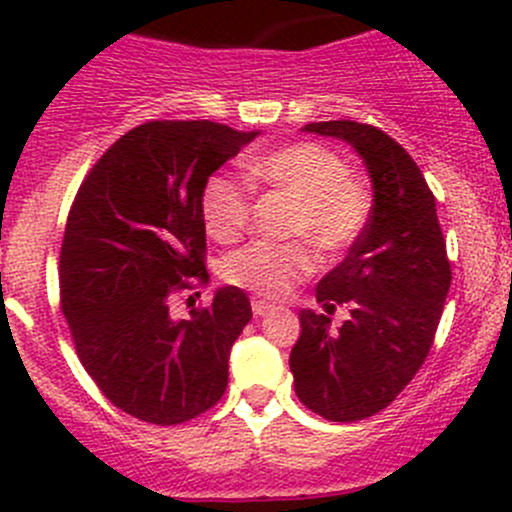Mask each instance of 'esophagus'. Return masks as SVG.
<instances>
[{"mask_svg": "<svg viewBox=\"0 0 512 512\" xmlns=\"http://www.w3.org/2000/svg\"><path fill=\"white\" fill-rule=\"evenodd\" d=\"M275 309V304L265 302V299H252V314H255V317H265V314L275 312Z\"/></svg>", "mask_w": 512, "mask_h": 512, "instance_id": "esophagus-1", "label": "esophagus"}]
</instances>
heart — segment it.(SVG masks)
<instances>
[{
	"mask_svg": "<svg viewBox=\"0 0 512 512\" xmlns=\"http://www.w3.org/2000/svg\"><path fill=\"white\" fill-rule=\"evenodd\" d=\"M250 178L292 200L289 235H304L322 252H342L369 220V193L349 175L347 163L317 143H292L250 163ZM203 220L210 235L232 242L245 232L250 198L237 180L213 175L203 188ZM307 242H252L223 262L230 285L262 297H282L314 272Z\"/></svg>",
	"mask_w": 512,
	"mask_h": 512,
	"instance_id": "obj_1",
	"label": "heart"
}]
</instances>
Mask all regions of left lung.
I'll return each mask as SVG.
<instances>
[{
    "label": "left lung",
    "instance_id": "left-lung-1",
    "mask_svg": "<svg viewBox=\"0 0 512 512\" xmlns=\"http://www.w3.org/2000/svg\"><path fill=\"white\" fill-rule=\"evenodd\" d=\"M304 133L349 143L371 178V213L349 255L319 280L327 312L349 304L352 317L299 312L289 354L297 399L327 421L379 414L426 361L451 287L446 240L414 158L384 131L356 121L307 123Z\"/></svg>",
    "mask_w": 512,
    "mask_h": 512
}]
</instances>
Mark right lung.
<instances>
[{
	"label": "right lung",
	"instance_id": "right-lung-1",
	"mask_svg": "<svg viewBox=\"0 0 512 512\" xmlns=\"http://www.w3.org/2000/svg\"><path fill=\"white\" fill-rule=\"evenodd\" d=\"M257 136L213 121L143 123L103 153L71 205L61 309L98 389L141 421H190L225 394L250 299L218 287L188 319L170 317V299L208 282L203 188Z\"/></svg>",
	"mask_w": 512,
	"mask_h": 512
}]
</instances>
